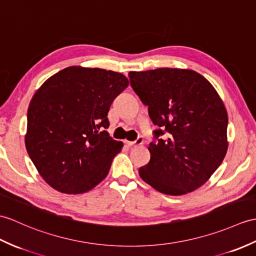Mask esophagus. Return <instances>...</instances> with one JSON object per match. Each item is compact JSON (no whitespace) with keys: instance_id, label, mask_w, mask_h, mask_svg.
<instances>
[{"instance_id":"obj_1","label":"esophagus","mask_w":256,"mask_h":256,"mask_svg":"<svg viewBox=\"0 0 256 256\" xmlns=\"http://www.w3.org/2000/svg\"><path fill=\"white\" fill-rule=\"evenodd\" d=\"M142 142H144V140L142 138H138L135 142H126V144L130 147H136V146H140L142 144Z\"/></svg>"}]
</instances>
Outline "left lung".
<instances>
[{
    "mask_svg": "<svg viewBox=\"0 0 256 256\" xmlns=\"http://www.w3.org/2000/svg\"><path fill=\"white\" fill-rule=\"evenodd\" d=\"M130 86L148 106L152 123L169 138L150 142L140 176L158 192L184 195L208 181L227 154L228 114L216 89L193 70L130 72Z\"/></svg>",
    "mask_w": 256,
    "mask_h": 256,
    "instance_id": "left-lung-1",
    "label": "left lung"
}]
</instances>
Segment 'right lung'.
Listing matches in <instances>:
<instances>
[{"label":"right lung","instance_id":"obj_1","mask_svg":"<svg viewBox=\"0 0 256 256\" xmlns=\"http://www.w3.org/2000/svg\"><path fill=\"white\" fill-rule=\"evenodd\" d=\"M128 86L121 73L70 66L49 77L29 104L25 145L42 179L56 191L82 194L108 176L122 142L110 138L108 112Z\"/></svg>","mask_w":256,"mask_h":256}]
</instances>
